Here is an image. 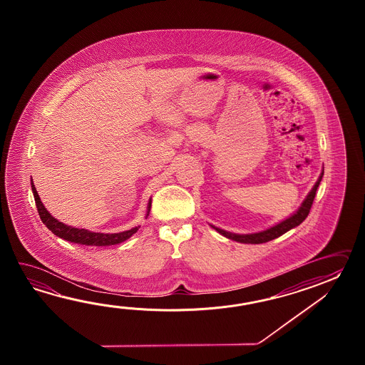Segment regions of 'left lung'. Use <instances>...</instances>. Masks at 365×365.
I'll return each mask as SVG.
<instances>
[{"mask_svg": "<svg viewBox=\"0 0 365 365\" xmlns=\"http://www.w3.org/2000/svg\"><path fill=\"white\" fill-rule=\"evenodd\" d=\"M322 176H324V173H321V176L318 178L317 182L314 184L313 189L310 190L309 194L307 195V198L304 200L302 206L299 207L295 214H292L286 220L280 222L278 225H272V227L264 230V231L257 233H248V235H240V233L227 232L225 230H220V228L214 227V225H211V227L215 231L220 233V235L225 236L227 239H231V240L237 241V242H242V244H262V242L274 240V239L282 236L283 233H286L289 230H292V228H295L297 225H302L304 220H305V217H308L310 207H312V203H313L314 197H316L318 185H319L321 180H322Z\"/></svg>", "mask_w": 365, "mask_h": 365, "instance_id": "1", "label": "left lung"}]
</instances>
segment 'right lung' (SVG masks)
Wrapping results in <instances>:
<instances>
[{
  "label": "right lung",
  "mask_w": 365,
  "mask_h": 365,
  "mask_svg": "<svg viewBox=\"0 0 365 365\" xmlns=\"http://www.w3.org/2000/svg\"><path fill=\"white\" fill-rule=\"evenodd\" d=\"M31 189L35 198L36 207L39 211L40 219L44 225H47L48 230H51L55 233L56 236L61 237L63 240L70 241V242H76V244H82V245H95V247H107V245H115L120 244L123 241L128 240L132 235L138 231V227H134L129 231L118 233H101L91 232L85 228H76V227H70L68 225H63L60 220H57L55 217H52L48 210L44 207V205L40 201L39 194L36 192V187L34 185V181L31 179ZM151 209V200L148 201V212Z\"/></svg>",
  "instance_id": "1"
}]
</instances>
